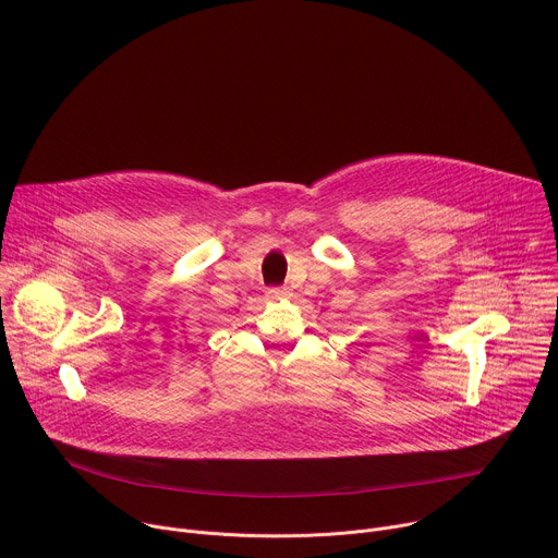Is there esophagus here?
I'll return each mask as SVG.
<instances>
[{
  "label": "esophagus",
  "mask_w": 558,
  "mask_h": 558,
  "mask_svg": "<svg viewBox=\"0 0 558 558\" xmlns=\"http://www.w3.org/2000/svg\"><path fill=\"white\" fill-rule=\"evenodd\" d=\"M289 295H291V291L287 287H276V289L267 291L269 300H280V298H289Z\"/></svg>",
  "instance_id": "1"
}]
</instances>
